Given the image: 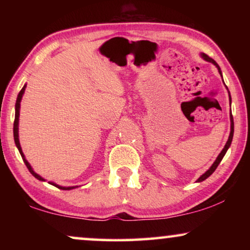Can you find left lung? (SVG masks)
<instances>
[{"mask_svg": "<svg viewBox=\"0 0 250 250\" xmlns=\"http://www.w3.org/2000/svg\"><path fill=\"white\" fill-rule=\"evenodd\" d=\"M203 58L206 61H209V62H211V63H214L215 66H216L217 68H218V71H220V74H221V76H222V73H221V69H220V67H218V64L216 63V61H215L214 59H211V58H209L207 56V54H205V53H203ZM230 102H231V97H230ZM230 119H231V132H230V136H229V140H228V142H227V145H225V146L223 148V150H222L221 151V153L220 155H218V157L216 158V160H215L214 162V164L213 165H211V167L209 169L207 170L206 173L205 174H203V175H201L199 179H198V182H201V181H204V180H206L207 177H209L211 174H213L214 172H215V169L217 168V166H218V164L221 163V160L223 159V157H224V155L225 153H227V151H228V149H229V146H231V142H232V139H233V132H234V123H233V116H232V114L230 115Z\"/></svg>", "mask_w": 250, "mask_h": 250, "instance_id": "1", "label": "left lung"}]
</instances>
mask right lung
<instances>
[{
  "mask_svg": "<svg viewBox=\"0 0 250 250\" xmlns=\"http://www.w3.org/2000/svg\"><path fill=\"white\" fill-rule=\"evenodd\" d=\"M25 88H26V85L21 88V91H20L19 94H18V98H17V102H16V116H15V123H13V136H15V142H16L17 148H18L20 155H21V157H22L23 163H25V165L27 166V168H28L29 172L32 173L33 175L35 176L37 180L44 181V180L42 179V177H41V176L39 175V174H36L35 172H34L33 168H32V167H30V165H29V163L27 162V160L25 159V156H23L22 150H21V146H20V143H19V138H18V122H19L20 101H21V98H22L23 92H25ZM52 186H56L57 188H59V189H61V190H71V189H74V188H76V187H68V188H64V187H60V186H58V184H54V183H52Z\"/></svg>",
  "mask_w": 250,
  "mask_h": 250,
  "instance_id": "add662e5",
  "label": "right lung"
}]
</instances>
